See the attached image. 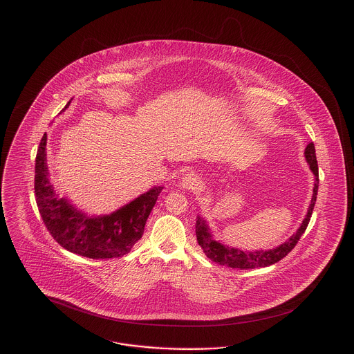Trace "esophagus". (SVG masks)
<instances>
[{"mask_svg": "<svg viewBox=\"0 0 354 354\" xmlns=\"http://www.w3.org/2000/svg\"><path fill=\"white\" fill-rule=\"evenodd\" d=\"M180 185L185 189H198L202 187V180L196 174H185V176L182 178Z\"/></svg>", "mask_w": 354, "mask_h": 354, "instance_id": "1", "label": "esophagus"}]
</instances>
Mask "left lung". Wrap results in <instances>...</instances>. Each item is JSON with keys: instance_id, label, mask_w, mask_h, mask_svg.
Segmentation results:
<instances>
[{"instance_id": "left-lung-1", "label": "left lung", "mask_w": 354, "mask_h": 354, "mask_svg": "<svg viewBox=\"0 0 354 354\" xmlns=\"http://www.w3.org/2000/svg\"><path fill=\"white\" fill-rule=\"evenodd\" d=\"M305 159L309 163V167L312 169V172L315 174V187H313V196H312V201L309 204L306 216L303 220L300 228L296 231V234L290 236L284 244H281L273 250H270V251L243 252L237 248H230L227 245H223L219 241L214 240L208 225L205 224V220L198 216L196 225H195L196 237H198L199 245L202 247L203 252L207 254L208 259L218 263L219 266L239 268V270H253V268H259V267H270L272 264L284 259L286 254L296 247L297 241L300 240V237L303 236L308 224H309V220H310L315 204H316V199H317V191H319V166H317L316 150H315L313 142H310L305 149Z\"/></svg>"}]
</instances>
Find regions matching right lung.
Here are the masks:
<instances>
[{
	"instance_id": "add662e5",
	"label": "right lung",
	"mask_w": 354,
	"mask_h": 354,
	"mask_svg": "<svg viewBox=\"0 0 354 354\" xmlns=\"http://www.w3.org/2000/svg\"><path fill=\"white\" fill-rule=\"evenodd\" d=\"M46 140L45 133L35 156L34 192L41 218L53 239L70 252L90 259L120 257L130 252L143 235L163 187H153L110 215L88 218L66 199L55 196L48 179Z\"/></svg>"
}]
</instances>
